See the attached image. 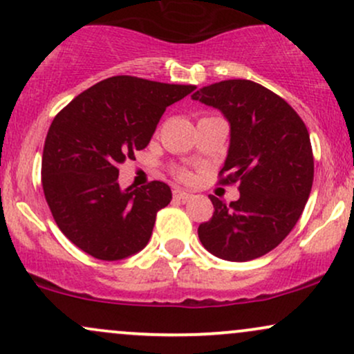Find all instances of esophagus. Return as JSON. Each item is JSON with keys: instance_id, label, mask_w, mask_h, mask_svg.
Returning <instances> with one entry per match:
<instances>
[{"instance_id": "obj_1", "label": "esophagus", "mask_w": 354, "mask_h": 354, "mask_svg": "<svg viewBox=\"0 0 354 354\" xmlns=\"http://www.w3.org/2000/svg\"><path fill=\"white\" fill-rule=\"evenodd\" d=\"M173 196L176 198V200H189V198L193 196V194L188 193V191H183L180 188H176V189L173 191Z\"/></svg>"}]
</instances>
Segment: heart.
<instances>
[{"label": "heart", "mask_w": 354, "mask_h": 354, "mask_svg": "<svg viewBox=\"0 0 354 354\" xmlns=\"http://www.w3.org/2000/svg\"><path fill=\"white\" fill-rule=\"evenodd\" d=\"M178 176H180L181 180H185V181L191 180V173L186 171V169H180V171H178Z\"/></svg>", "instance_id": "1"}]
</instances>
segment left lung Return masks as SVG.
I'll use <instances>...</instances> for the list:
<instances>
[{
  "label": "left lung",
  "mask_w": 354,
  "mask_h": 354,
  "mask_svg": "<svg viewBox=\"0 0 354 354\" xmlns=\"http://www.w3.org/2000/svg\"><path fill=\"white\" fill-rule=\"evenodd\" d=\"M193 100L230 121L227 173L239 181V200L209 196L214 213L198 236L211 254L250 261L274 250L295 228L310 198L315 161L306 124L290 104L250 80H226L198 89Z\"/></svg>",
  "instance_id": "obj_1"
}]
</instances>
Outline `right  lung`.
Listing matches in <instances>:
<instances>
[{
  "instance_id": "obj_1",
  "label": "right lung",
  "mask_w": 354,
  "mask_h": 354,
  "mask_svg": "<svg viewBox=\"0 0 354 354\" xmlns=\"http://www.w3.org/2000/svg\"><path fill=\"white\" fill-rule=\"evenodd\" d=\"M194 89L113 76L55 116L44 141L41 183L53 218L73 245L103 261L128 258L148 245L171 189L163 181L121 189L118 166L145 149L165 109Z\"/></svg>"
}]
</instances>
